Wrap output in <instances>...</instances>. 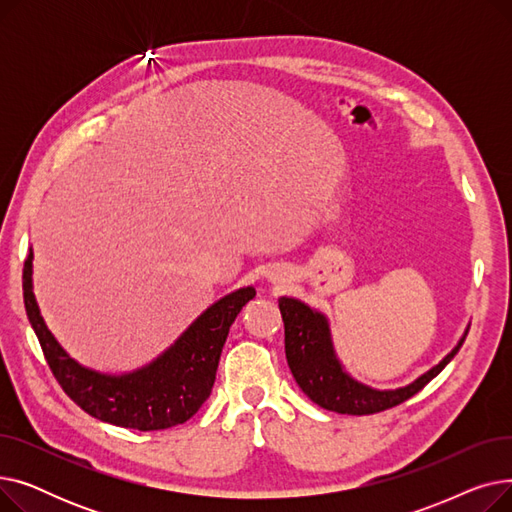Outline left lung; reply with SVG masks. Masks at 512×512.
Returning a JSON list of instances; mask_svg holds the SVG:
<instances>
[{"instance_id": "8db88e82", "label": "left lung", "mask_w": 512, "mask_h": 512, "mask_svg": "<svg viewBox=\"0 0 512 512\" xmlns=\"http://www.w3.org/2000/svg\"><path fill=\"white\" fill-rule=\"evenodd\" d=\"M278 305L284 319L286 361L294 380L315 405L342 415H373L409 400L452 361L469 332L467 330L461 342L452 348V353L413 384L398 390H371L344 373L334 355L330 328L324 315L288 297H282Z\"/></svg>"}]
</instances>
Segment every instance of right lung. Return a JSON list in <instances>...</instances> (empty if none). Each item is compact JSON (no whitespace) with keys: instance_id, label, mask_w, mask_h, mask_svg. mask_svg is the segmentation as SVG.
Listing matches in <instances>:
<instances>
[{"instance_id":"right-lung-1","label":"right lung","mask_w":512,"mask_h":512,"mask_svg":"<svg viewBox=\"0 0 512 512\" xmlns=\"http://www.w3.org/2000/svg\"><path fill=\"white\" fill-rule=\"evenodd\" d=\"M31 274L33 251L22 270L24 309L53 378L91 417L139 432L180 425L201 409L211 394L230 326L255 297L253 286L228 294L211 305L157 361L132 373L107 375L80 367L51 336L35 301Z\"/></svg>"}]
</instances>
